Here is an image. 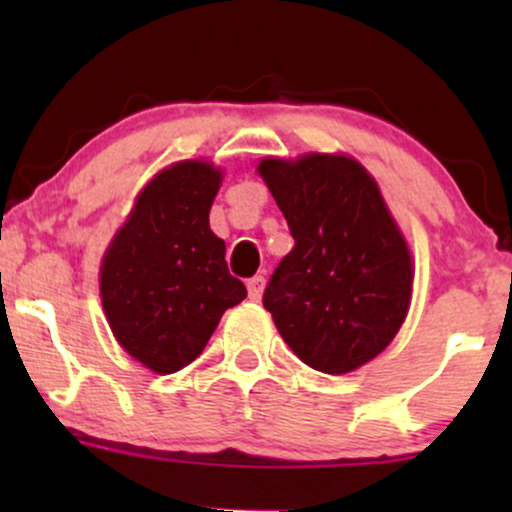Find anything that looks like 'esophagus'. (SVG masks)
<instances>
[{
    "mask_svg": "<svg viewBox=\"0 0 512 512\" xmlns=\"http://www.w3.org/2000/svg\"><path fill=\"white\" fill-rule=\"evenodd\" d=\"M264 291V276H252L248 281V293H250V301H260Z\"/></svg>",
    "mask_w": 512,
    "mask_h": 512,
    "instance_id": "esophagus-1",
    "label": "esophagus"
}]
</instances>
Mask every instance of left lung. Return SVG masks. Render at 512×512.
<instances>
[{"label":"left lung","instance_id":"8db88e82","mask_svg":"<svg viewBox=\"0 0 512 512\" xmlns=\"http://www.w3.org/2000/svg\"><path fill=\"white\" fill-rule=\"evenodd\" d=\"M257 173L296 248L264 291V308L305 366L344 375L383 354L404 325L414 260L378 180L354 156H264Z\"/></svg>","mask_w":512,"mask_h":512}]
</instances>
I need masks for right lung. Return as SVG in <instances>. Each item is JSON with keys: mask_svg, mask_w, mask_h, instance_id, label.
<instances>
[{"mask_svg": "<svg viewBox=\"0 0 512 512\" xmlns=\"http://www.w3.org/2000/svg\"><path fill=\"white\" fill-rule=\"evenodd\" d=\"M221 182L223 170L204 158L158 170L103 252L105 320L117 344L158 375L195 361L221 315L248 296L209 228Z\"/></svg>", "mask_w": 512, "mask_h": 512, "instance_id": "right-lung-1", "label": "right lung"}]
</instances>
